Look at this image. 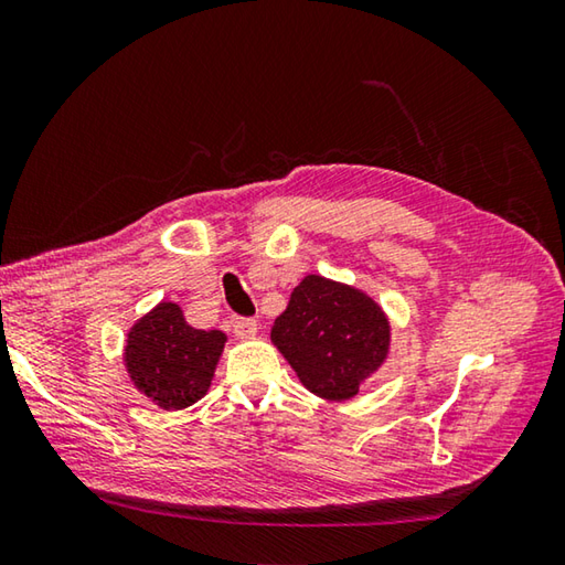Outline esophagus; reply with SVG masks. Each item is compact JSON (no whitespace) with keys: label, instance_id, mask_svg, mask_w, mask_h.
<instances>
[{"label":"esophagus","instance_id":"esophagus-1","mask_svg":"<svg viewBox=\"0 0 565 565\" xmlns=\"http://www.w3.org/2000/svg\"><path fill=\"white\" fill-rule=\"evenodd\" d=\"M256 323L254 318H244V316H234L232 318V331L237 333L239 338H254L256 335Z\"/></svg>","mask_w":565,"mask_h":565}]
</instances>
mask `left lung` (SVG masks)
<instances>
[{"label":"left lung","mask_w":565,"mask_h":565,"mask_svg":"<svg viewBox=\"0 0 565 565\" xmlns=\"http://www.w3.org/2000/svg\"><path fill=\"white\" fill-rule=\"evenodd\" d=\"M271 341L313 395L348 399L385 361L390 326L365 294L311 274L274 321Z\"/></svg>","instance_id":"obj_1"}]
</instances>
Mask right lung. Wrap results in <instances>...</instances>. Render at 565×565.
Segmentation results:
<instances>
[{"label": "right lung", "instance_id": "add662e5", "mask_svg": "<svg viewBox=\"0 0 565 565\" xmlns=\"http://www.w3.org/2000/svg\"><path fill=\"white\" fill-rule=\"evenodd\" d=\"M227 335L192 328L178 303H160L132 326L126 367L152 403L182 409L207 393Z\"/></svg>", "mask_w": 565, "mask_h": 565}]
</instances>
